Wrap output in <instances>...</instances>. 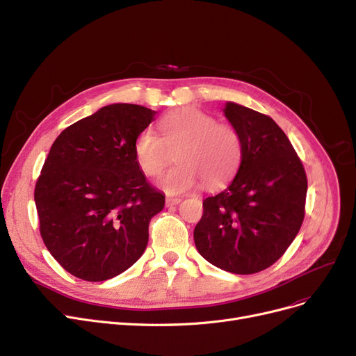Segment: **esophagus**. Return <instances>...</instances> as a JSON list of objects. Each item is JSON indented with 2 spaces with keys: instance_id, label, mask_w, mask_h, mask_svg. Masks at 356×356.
<instances>
[{
  "instance_id": "esophagus-1",
  "label": "esophagus",
  "mask_w": 356,
  "mask_h": 356,
  "mask_svg": "<svg viewBox=\"0 0 356 356\" xmlns=\"http://www.w3.org/2000/svg\"><path fill=\"white\" fill-rule=\"evenodd\" d=\"M180 197H172V196H167L165 197V205L167 207H173V205H177V204H180Z\"/></svg>"
}]
</instances>
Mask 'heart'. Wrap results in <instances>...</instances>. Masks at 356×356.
I'll use <instances>...</instances> for the list:
<instances>
[{"label":"heart","instance_id":"heart-1","mask_svg":"<svg viewBox=\"0 0 356 356\" xmlns=\"http://www.w3.org/2000/svg\"><path fill=\"white\" fill-rule=\"evenodd\" d=\"M160 134L144 129L136 136L134 154L143 173L157 177L176 151V165L160 179V186L170 195L195 189L200 179L209 188L221 186L234 176L243 157L238 131L218 123L213 116L186 107L160 120Z\"/></svg>","mask_w":356,"mask_h":356}]
</instances>
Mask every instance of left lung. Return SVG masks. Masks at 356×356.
I'll use <instances>...</instances> for the list:
<instances>
[{
    "label": "left lung",
    "mask_w": 356,
    "mask_h": 356,
    "mask_svg": "<svg viewBox=\"0 0 356 356\" xmlns=\"http://www.w3.org/2000/svg\"><path fill=\"white\" fill-rule=\"evenodd\" d=\"M224 115L241 136L243 157L229 186L204 200L193 238L213 266L250 275L272 266L297 237L305 215L307 176L272 118L231 102Z\"/></svg>",
    "instance_id": "8db88e82"
}]
</instances>
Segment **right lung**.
Instances as JSON below:
<instances>
[{"label": "right lung", "mask_w": 356, "mask_h": 356, "mask_svg": "<svg viewBox=\"0 0 356 356\" xmlns=\"http://www.w3.org/2000/svg\"><path fill=\"white\" fill-rule=\"evenodd\" d=\"M154 116L138 104L104 106L60 132L44 160L35 188L40 236L80 280H111L145 250L164 195L149 186L134 144Z\"/></svg>", "instance_id": "right-lung-1"}]
</instances>
